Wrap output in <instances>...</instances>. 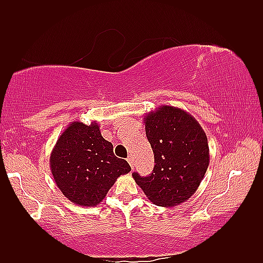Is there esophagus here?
Masks as SVG:
<instances>
[{
	"instance_id": "1",
	"label": "esophagus",
	"mask_w": 263,
	"mask_h": 263,
	"mask_svg": "<svg viewBox=\"0 0 263 263\" xmlns=\"http://www.w3.org/2000/svg\"><path fill=\"white\" fill-rule=\"evenodd\" d=\"M127 162L129 163V166L134 168V166H135V159H134V156L129 155V156L127 157Z\"/></svg>"
}]
</instances>
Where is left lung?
<instances>
[{"mask_svg":"<svg viewBox=\"0 0 263 263\" xmlns=\"http://www.w3.org/2000/svg\"><path fill=\"white\" fill-rule=\"evenodd\" d=\"M144 125L155 166L148 177L132 176L154 204L174 207L195 194L207 172V136L191 114L172 106L144 115Z\"/></svg>","mask_w":263,"mask_h":263,"instance_id":"obj_1","label":"left lung"}]
</instances>
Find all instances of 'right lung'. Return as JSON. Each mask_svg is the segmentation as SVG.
Listing matches in <instances>:
<instances>
[{"label":"right lung","instance_id":"obj_1","mask_svg":"<svg viewBox=\"0 0 263 263\" xmlns=\"http://www.w3.org/2000/svg\"><path fill=\"white\" fill-rule=\"evenodd\" d=\"M50 170L65 197L83 207H96L131 167L114 155L113 144L102 137L96 121H73L52 149Z\"/></svg>","mask_w":263,"mask_h":263}]
</instances>
